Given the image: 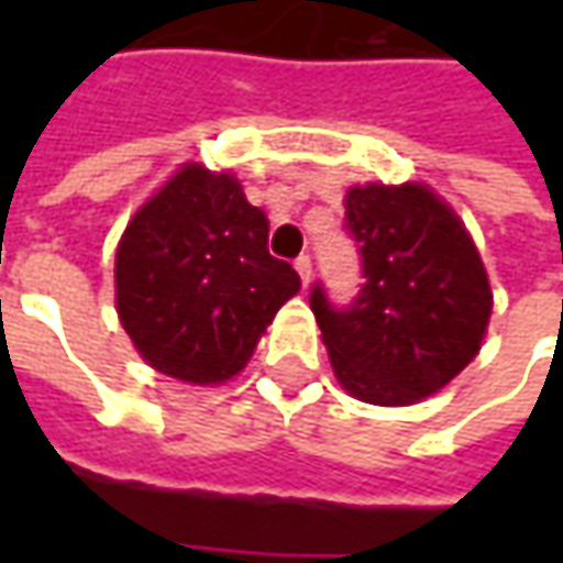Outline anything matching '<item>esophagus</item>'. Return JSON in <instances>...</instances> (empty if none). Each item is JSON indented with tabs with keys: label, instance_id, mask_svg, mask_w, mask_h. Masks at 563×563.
I'll return each mask as SVG.
<instances>
[{
	"label": "esophagus",
	"instance_id": "1",
	"mask_svg": "<svg viewBox=\"0 0 563 563\" xmlns=\"http://www.w3.org/2000/svg\"><path fill=\"white\" fill-rule=\"evenodd\" d=\"M294 269H297L300 282H303V288H307V285H310V278H313V260H310V256H297V260H294Z\"/></svg>",
	"mask_w": 563,
	"mask_h": 563
}]
</instances>
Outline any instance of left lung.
I'll return each instance as SVG.
<instances>
[{"label": "left lung", "mask_w": 563, "mask_h": 563, "mask_svg": "<svg viewBox=\"0 0 563 563\" xmlns=\"http://www.w3.org/2000/svg\"><path fill=\"white\" fill-rule=\"evenodd\" d=\"M344 228L357 241L363 288L335 307L322 285L310 310L344 391L407 407L435 395L479 354L492 288L454 209L426 185L351 187Z\"/></svg>", "instance_id": "obj_1"}]
</instances>
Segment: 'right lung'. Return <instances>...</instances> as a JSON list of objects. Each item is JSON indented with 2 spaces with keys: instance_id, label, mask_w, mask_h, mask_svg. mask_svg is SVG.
Here are the masks:
<instances>
[{
  "instance_id": "1",
  "label": "right lung",
  "mask_w": 563,
  "mask_h": 563,
  "mask_svg": "<svg viewBox=\"0 0 563 563\" xmlns=\"http://www.w3.org/2000/svg\"><path fill=\"white\" fill-rule=\"evenodd\" d=\"M297 291L300 275L269 253L266 212L200 163L137 209L115 253L124 332L153 369L190 385L238 376Z\"/></svg>"
}]
</instances>
